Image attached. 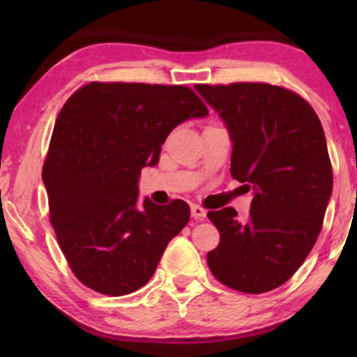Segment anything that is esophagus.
I'll list each match as a JSON object with an SVG mask.
<instances>
[{
    "mask_svg": "<svg viewBox=\"0 0 357 357\" xmlns=\"http://www.w3.org/2000/svg\"><path fill=\"white\" fill-rule=\"evenodd\" d=\"M192 218L197 219V221H203L206 218V211L198 204H192Z\"/></svg>",
    "mask_w": 357,
    "mask_h": 357,
    "instance_id": "esophagus-1",
    "label": "esophagus"
}]
</instances>
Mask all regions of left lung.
<instances>
[{
  "label": "left lung",
  "instance_id": "left-lung-1",
  "mask_svg": "<svg viewBox=\"0 0 357 357\" xmlns=\"http://www.w3.org/2000/svg\"><path fill=\"white\" fill-rule=\"evenodd\" d=\"M232 141L231 175L253 192L250 214L209 211L221 234L209 270L232 289L261 294L305 261L324 224L333 172L324 128L294 92L263 82L197 84Z\"/></svg>",
  "mask_w": 357,
  "mask_h": 357
}]
</instances>
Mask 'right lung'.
Returning a JSON list of instances; mask_svg holds the SVG:
<instances>
[{
	"mask_svg": "<svg viewBox=\"0 0 357 357\" xmlns=\"http://www.w3.org/2000/svg\"><path fill=\"white\" fill-rule=\"evenodd\" d=\"M206 115L185 86L89 82L66 100L42 178L58 243L82 284L125 296L151 280L190 206L139 203L141 169L159 162L175 126Z\"/></svg>",
	"mask_w": 357,
	"mask_h": 357,
	"instance_id": "obj_1",
	"label": "right lung"
}]
</instances>
